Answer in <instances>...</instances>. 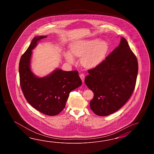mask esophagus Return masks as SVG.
I'll list each match as a JSON object with an SVG mask.
<instances>
[{"label":"esophagus","instance_id":"1","mask_svg":"<svg viewBox=\"0 0 154 154\" xmlns=\"http://www.w3.org/2000/svg\"><path fill=\"white\" fill-rule=\"evenodd\" d=\"M80 78L82 79V82H84V79H85V75L82 73L81 74H80Z\"/></svg>","mask_w":154,"mask_h":154}]
</instances>
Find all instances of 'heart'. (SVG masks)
<instances>
[{
	"instance_id": "heart-1",
	"label": "heart",
	"mask_w": 154,
	"mask_h": 154,
	"mask_svg": "<svg viewBox=\"0 0 154 154\" xmlns=\"http://www.w3.org/2000/svg\"><path fill=\"white\" fill-rule=\"evenodd\" d=\"M70 50L74 56L80 57V63L86 68H93L99 65L105 58L108 50V43L97 39L79 41L70 46ZM70 52L65 53L66 60L74 63L75 59Z\"/></svg>"
}]
</instances>
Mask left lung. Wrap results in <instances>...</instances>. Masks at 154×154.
<instances>
[{"label":"left lung","mask_w":154,"mask_h":154,"mask_svg":"<svg viewBox=\"0 0 154 154\" xmlns=\"http://www.w3.org/2000/svg\"><path fill=\"white\" fill-rule=\"evenodd\" d=\"M137 71V58L121 37L118 47L99 65L88 70L85 84L94 94L90 102L92 111L106 116L123 106L134 91Z\"/></svg>","instance_id":"left-lung-1"}]
</instances>
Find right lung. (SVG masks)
Wrapping results in <instances>:
<instances>
[{
    "instance_id": "obj_1",
    "label": "right lung",
    "mask_w": 154,
    "mask_h": 154,
    "mask_svg": "<svg viewBox=\"0 0 154 154\" xmlns=\"http://www.w3.org/2000/svg\"><path fill=\"white\" fill-rule=\"evenodd\" d=\"M47 36L35 37L20 58V84L27 101L37 111L48 116H56L62 111L70 92L82 85L77 70L56 69L48 76L37 78L29 68L32 50L37 42Z\"/></svg>"
}]
</instances>
